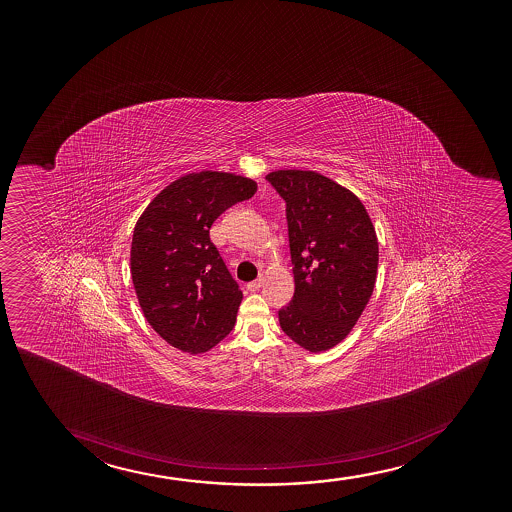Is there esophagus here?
<instances>
[{
	"instance_id": "34e87169",
	"label": "esophagus",
	"mask_w": 512,
	"mask_h": 512,
	"mask_svg": "<svg viewBox=\"0 0 512 512\" xmlns=\"http://www.w3.org/2000/svg\"><path fill=\"white\" fill-rule=\"evenodd\" d=\"M263 287V278H258V280H254V282L247 283V288L251 290V292H256L259 288Z\"/></svg>"
}]
</instances>
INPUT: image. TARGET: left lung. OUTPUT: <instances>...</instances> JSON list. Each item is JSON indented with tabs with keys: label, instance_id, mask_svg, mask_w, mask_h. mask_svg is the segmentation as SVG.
Wrapping results in <instances>:
<instances>
[{
	"label": "left lung",
	"instance_id": "left-lung-1",
	"mask_svg": "<svg viewBox=\"0 0 512 512\" xmlns=\"http://www.w3.org/2000/svg\"><path fill=\"white\" fill-rule=\"evenodd\" d=\"M285 200L295 292L278 311L283 333L309 352L335 347L359 321L376 283L379 246L362 201L314 171L266 176Z\"/></svg>",
	"mask_w": 512,
	"mask_h": 512
}]
</instances>
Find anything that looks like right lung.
<instances>
[{
  "label": "right lung",
  "instance_id": "1",
  "mask_svg": "<svg viewBox=\"0 0 512 512\" xmlns=\"http://www.w3.org/2000/svg\"><path fill=\"white\" fill-rule=\"evenodd\" d=\"M256 189L247 177L193 172L162 189L136 222L133 285L148 323L172 347L208 352L234 328L242 292L210 227Z\"/></svg>",
  "mask_w": 512,
  "mask_h": 512
}]
</instances>
